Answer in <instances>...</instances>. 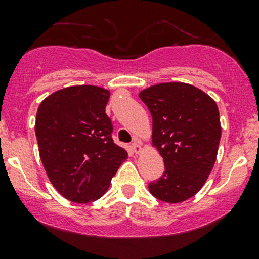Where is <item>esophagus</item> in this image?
Wrapping results in <instances>:
<instances>
[{
	"mask_svg": "<svg viewBox=\"0 0 259 259\" xmlns=\"http://www.w3.org/2000/svg\"><path fill=\"white\" fill-rule=\"evenodd\" d=\"M132 149H133V151H134L135 154H140V153H142V146L139 145V143H138V142L133 143Z\"/></svg>",
	"mask_w": 259,
	"mask_h": 259,
	"instance_id": "34e87169",
	"label": "esophagus"
}]
</instances>
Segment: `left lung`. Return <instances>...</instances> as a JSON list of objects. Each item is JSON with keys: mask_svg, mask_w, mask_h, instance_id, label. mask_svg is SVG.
Wrapping results in <instances>:
<instances>
[{"mask_svg": "<svg viewBox=\"0 0 259 259\" xmlns=\"http://www.w3.org/2000/svg\"><path fill=\"white\" fill-rule=\"evenodd\" d=\"M153 116V146L165 171L149 192L165 203L194 197L207 182L221 142L215 101L190 83L161 82L139 93Z\"/></svg>", "mask_w": 259, "mask_h": 259, "instance_id": "1", "label": "left lung"}]
</instances>
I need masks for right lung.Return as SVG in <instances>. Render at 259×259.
<instances>
[{"label":"right lung","instance_id":"right-lung-1","mask_svg":"<svg viewBox=\"0 0 259 259\" xmlns=\"http://www.w3.org/2000/svg\"><path fill=\"white\" fill-rule=\"evenodd\" d=\"M110 91L95 85L61 89L41 101L35 133L48 178L64 198L74 203L99 199L127 159L111 138L105 114Z\"/></svg>","mask_w":259,"mask_h":259}]
</instances>
